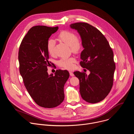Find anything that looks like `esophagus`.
Here are the masks:
<instances>
[{"instance_id":"obj_1","label":"esophagus","mask_w":134,"mask_h":134,"mask_svg":"<svg viewBox=\"0 0 134 134\" xmlns=\"http://www.w3.org/2000/svg\"><path fill=\"white\" fill-rule=\"evenodd\" d=\"M69 74L71 76H74V74L71 71H69Z\"/></svg>"}]
</instances>
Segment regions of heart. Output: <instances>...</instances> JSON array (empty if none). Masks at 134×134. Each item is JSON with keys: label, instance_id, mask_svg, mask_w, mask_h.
I'll return each instance as SVG.
<instances>
[{"label": "heart", "instance_id": "obj_1", "mask_svg": "<svg viewBox=\"0 0 134 134\" xmlns=\"http://www.w3.org/2000/svg\"><path fill=\"white\" fill-rule=\"evenodd\" d=\"M57 39L70 46L71 51L75 53L80 52L83 49V42L81 39L76 36V34L71 31H62L57 36ZM54 46L55 44L53 40H49L48 41L47 49L50 55L54 54ZM75 61V59L72 57L69 58H63L59 60L58 64L59 66L64 68L70 69L73 67V64Z\"/></svg>", "mask_w": 134, "mask_h": 134}]
</instances>
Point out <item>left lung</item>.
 Instances as JSON below:
<instances>
[{"mask_svg": "<svg viewBox=\"0 0 134 134\" xmlns=\"http://www.w3.org/2000/svg\"><path fill=\"white\" fill-rule=\"evenodd\" d=\"M70 27L78 32L83 42L80 65L90 71L88 75L74 72L80 80L81 97L88 103L99 102L105 98L113 85L116 65L112 50L103 34L89 24L75 23Z\"/></svg>", "mask_w": 134, "mask_h": 134, "instance_id": "8db88e82", "label": "left lung"}]
</instances>
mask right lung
I'll return each instance as SVG.
<instances>
[{
	"mask_svg": "<svg viewBox=\"0 0 134 134\" xmlns=\"http://www.w3.org/2000/svg\"><path fill=\"white\" fill-rule=\"evenodd\" d=\"M58 27L37 25L27 32L18 52L20 72L31 98L39 106L52 108L64 100V85L69 77L66 70H57L54 75L48 73L50 63L47 42Z\"/></svg>",
	"mask_w": 134,
	"mask_h": 134,
	"instance_id": "add662e5",
	"label": "right lung"
}]
</instances>
